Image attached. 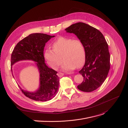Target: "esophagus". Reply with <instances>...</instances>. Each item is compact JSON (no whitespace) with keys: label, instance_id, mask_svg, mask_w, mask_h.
<instances>
[{"label":"esophagus","instance_id":"esophagus-1","mask_svg":"<svg viewBox=\"0 0 128 128\" xmlns=\"http://www.w3.org/2000/svg\"><path fill=\"white\" fill-rule=\"evenodd\" d=\"M64 75V74L63 73H61V72H59L57 73V76H58L59 77H62Z\"/></svg>","mask_w":128,"mask_h":128}]
</instances>
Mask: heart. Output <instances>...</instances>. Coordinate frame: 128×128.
<instances>
[{
    "label": "heart",
    "mask_w": 128,
    "mask_h": 128,
    "mask_svg": "<svg viewBox=\"0 0 128 128\" xmlns=\"http://www.w3.org/2000/svg\"><path fill=\"white\" fill-rule=\"evenodd\" d=\"M52 50L47 49L44 57L48 64L56 70L64 62L62 70L65 72L72 71L79 68L84 63L86 50L84 45L79 39H73L66 37H59L52 45Z\"/></svg>",
    "instance_id": "obj_1"
}]
</instances>
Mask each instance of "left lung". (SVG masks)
<instances>
[{"instance_id": "left-lung-1", "label": "left lung", "mask_w": 128, "mask_h": 128, "mask_svg": "<svg viewBox=\"0 0 128 128\" xmlns=\"http://www.w3.org/2000/svg\"><path fill=\"white\" fill-rule=\"evenodd\" d=\"M65 30L76 35L85 48V63L79 72L84 81L77 87L84 92L94 91L104 82L110 68L108 44L100 31L84 23L72 24Z\"/></svg>"}]
</instances>
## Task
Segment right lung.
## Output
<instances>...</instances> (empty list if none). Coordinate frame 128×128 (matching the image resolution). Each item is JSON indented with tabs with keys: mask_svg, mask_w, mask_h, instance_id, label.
I'll return each mask as SVG.
<instances>
[{
	"mask_svg": "<svg viewBox=\"0 0 128 128\" xmlns=\"http://www.w3.org/2000/svg\"><path fill=\"white\" fill-rule=\"evenodd\" d=\"M55 36L44 34H32L16 45L11 55V65L20 60L36 62L40 73V86L31 92L20 88L24 95L36 101H48L54 97L59 87L57 72L48 68L44 63V50L46 43Z\"/></svg>",
	"mask_w": 128,
	"mask_h": 128,
	"instance_id": "add662e5",
	"label": "right lung"
}]
</instances>
